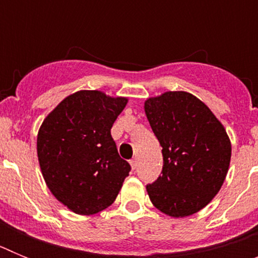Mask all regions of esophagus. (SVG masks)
I'll use <instances>...</instances> for the list:
<instances>
[{"label": "esophagus", "mask_w": 258, "mask_h": 258, "mask_svg": "<svg viewBox=\"0 0 258 258\" xmlns=\"http://www.w3.org/2000/svg\"><path fill=\"white\" fill-rule=\"evenodd\" d=\"M131 165H132V169H136L137 165H138V161H137V157L132 159L131 160Z\"/></svg>", "instance_id": "34e87169"}]
</instances>
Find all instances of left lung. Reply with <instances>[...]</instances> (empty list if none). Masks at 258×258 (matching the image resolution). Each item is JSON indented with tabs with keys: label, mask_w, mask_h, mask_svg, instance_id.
<instances>
[{
	"label": "left lung",
	"mask_w": 258,
	"mask_h": 258,
	"mask_svg": "<svg viewBox=\"0 0 258 258\" xmlns=\"http://www.w3.org/2000/svg\"><path fill=\"white\" fill-rule=\"evenodd\" d=\"M145 111L163 147L161 175L146 186L150 200L170 217L197 213L226 178L231 143L225 127L206 104L186 92L150 98Z\"/></svg>",
	"instance_id": "left-lung-1"
}]
</instances>
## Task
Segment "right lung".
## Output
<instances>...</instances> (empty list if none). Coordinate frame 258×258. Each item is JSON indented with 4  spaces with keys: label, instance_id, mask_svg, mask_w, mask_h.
I'll list each match as a JSON object with an SVG mask.
<instances>
[{
    "label": "right lung",
    "instance_id": "right-lung-1",
    "mask_svg": "<svg viewBox=\"0 0 258 258\" xmlns=\"http://www.w3.org/2000/svg\"><path fill=\"white\" fill-rule=\"evenodd\" d=\"M126 98L80 90L47 115L37 136L40 168L52 195L77 214L102 212L115 202L131 165L111 127Z\"/></svg>",
    "mask_w": 258,
    "mask_h": 258
}]
</instances>
